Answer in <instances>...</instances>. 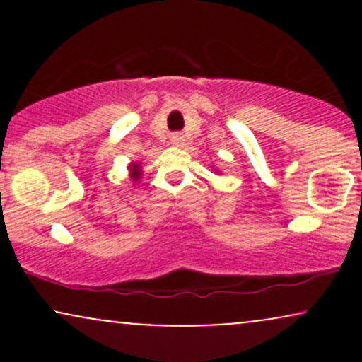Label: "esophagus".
<instances>
[{
  "label": "esophagus",
  "mask_w": 362,
  "mask_h": 362,
  "mask_svg": "<svg viewBox=\"0 0 362 362\" xmlns=\"http://www.w3.org/2000/svg\"><path fill=\"white\" fill-rule=\"evenodd\" d=\"M172 144H175V146H182V144H184V136L178 134V132L172 134Z\"/></svg>",
  "instance_id": "1"
}]
</instances>
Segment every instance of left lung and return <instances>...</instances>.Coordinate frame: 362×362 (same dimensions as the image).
I'll return each instance as SVG.
<instances>
[{"mask_svg": "<svg viewBox=\"0 0 362 362\" xmlns=\"http://www.w3.org/2000/svg\"><path fill=\"white\" fill-rule=\"evenodd\" d=\"M213 170H214V172H216V173H219V170H218V168H213Z\"/></svg>", "mask_w": 362, "mask_h": 362, "instance_id": "obj_1", "label": "left lung"}]
</instances>
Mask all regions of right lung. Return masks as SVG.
<instances>
[{
    "label": "right lung",
    "mask_w": 362,
    "mask_h": 362,
    "mask_svg": "<svg viewBox=\"0 0 362 362\" xmlns=\"http://www.w3.org/2000/svg\"><path fill=\"white\" fill-rule=\"evenodd\" d=\"M129 177H131V180L134 182V184H138L139 178H141V163L139 161H132V163H129Z\"/></svg>",
    "instance_id": "obj_1"
}]
</instances>
